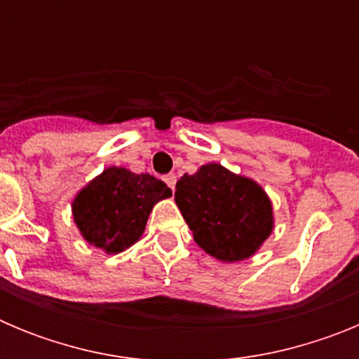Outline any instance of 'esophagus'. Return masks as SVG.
Segmentation results:
<instances>
[{"mask_svg":"<svg viewBox=\"0 0 359 359\" xmlns=\"http://www.w3.org/2000/svg\"><path fill=\"white\" fill-rule=\"evenodd\" d=\"M165 183H167L174 192V189H176V174H167V176H165Z\"/></svg>","mask_w":359,"mask_h":359,"instance_id":"1","label":"esophagus"}]
</instances>
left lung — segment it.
I'll use <instances>...</instances> for the list:
<instances>
[{
    "instance_id": "obj_1",
    "label": "left lung",
    "mask_w": 359,
    "mask_h": 359,
    "mask_svg": "<svg viewBox=\"0 0 359 359\" xmlns=\"http://www.w3.org/2000/svg\"><path fill=\"white\" fill-rule=\"evenodd\" d=\"M174 199L196 244L221 262L253 257L275 228L273 205L266 190L221 163L183 174Z\"/></svg>"
}]
</instances>
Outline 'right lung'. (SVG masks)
Listing matches in <instances>:
<instances>
[{
    "label": "right lung",
    "instance_id": "1",
    "mask_svg": "<svg viewBox=\"0 0 359 359\" xmlns=\"http://www.w3.org/2000/svg\"><path fill=\"white\" fill-rule=\"evenodd\" d=\"M170 196L158 177L111 165L75 194L73 223L86 243L116 255L142 239L154 205Z\"/></svg>",
    "mask_w": 359,
    "mask_h": 359
}]
</instances>
